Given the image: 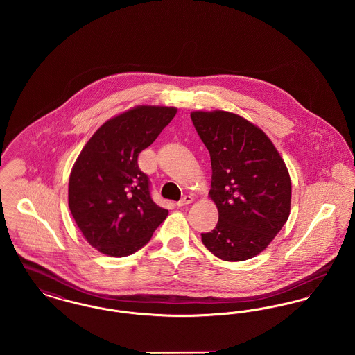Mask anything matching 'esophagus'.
I'll return each mask as SVG.
<instances>
[{"instance_id":"1","label":"esophagus","mask_w":355,"mask_h":355,"mask_svg":"<svg viewBox=\"0 0 355 355\" xmlns=\"http://www.w3.org/2000/svg\"><path fill=\"white\" fill-rule=\"evenodd\" d=\"M193 202V197L191 196H185L182 200H180L178 202H177V206H185V205H189V203Z\"/></svg>"}]
</instances>
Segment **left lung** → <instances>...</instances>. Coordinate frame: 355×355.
Segmentation results:
<instances>
[{"instance_id":"8db88e82","label":"left lung","mask_w":355,"mask_h":355,"mask_svg":"<svg viewBox=\"0 0 355 355\" xmlns=\"http://www.w3.org/2000/svg\"><path fill=\"white\" fill-rule=\"evenodd\" d=\"M193 125L210 153V198L218 223L203 245L223 261L263 252L286 223L291 181L270 138L248 119L223 110L193 112Z\"/></svg>"}]
</instances>
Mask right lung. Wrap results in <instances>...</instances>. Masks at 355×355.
I'll return each mask as SVG.
<instances>
[{"instance_id":"add662e5","label":"right lung","mask_w":355,"mask_h":355,"mask_svg":"<svg viewBox=\"0 0 355 355\" xmlns=\"http://www.w3.org/2000/svg\"><path fill=\"white\" fill-rule=\"evenodd\" d=\"M175 107L139 105L106 121L80 153L69 178V209L98 252L126 257L145 246L168 217L150 196L138 154L150 146Z\"/></svg>"}]
</instances>
